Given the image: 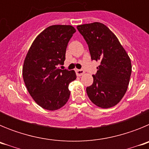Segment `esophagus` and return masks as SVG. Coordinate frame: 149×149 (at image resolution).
Instances as JSON below:
<instances>
[{"label": "esophagus", "instance_id": "obj_1", "mask_svg": "<svg viewBox=\"0 0 149 149\" xmlns=\"http://www.w3.org/2000/svg\"><path fill=\"white\" fill-rule=\"evenodd\" d=\"M84 73H85V72L82 69H77L76 70V74H77V76H82L83 74H84Z\"/></svg>", "mask_w": 149, "mask_h": 149}]
</instances>
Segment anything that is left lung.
Returning a JSON list of instances; mask_svg holds the SVG:
<instances>
[{"instance_id": "obj_1", "label": "left lung", "mask_w": 149, "mask_h": 149, "mask_svg": "<svg viewBox=\"0 0 149 149\" xmlns=\"http://www.w3.org/2000/svg\"><path fill=\"white\" fill-rule=\"evenodd\" d=\"M89 46L91 59L99 61L93 84L86 88L90 101L101 108L114 107L122 100L131 74V62L119 39L100 22L77 26Z\"/></svg>"}]
</instances>
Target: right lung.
Wrapping results in <instances>:
<instances>
[{"label": "right lung", "instance_id": "1", "mask_svg": "<svg viewBox=\"0 0 149 149\" xmlns=\"http://www.w3.org/2000/svg\"><path fill=\"white\" fill-rule=\"evenodd\" d=\"M76 32L72 25H51L36 36L24 61L22 74L28 93L38 105L56 110L66 104L68 85L77 78L74 70L60 69L68 43Z\"/></svg>", "mask_w": 149, "mask_h": 149}]
</instances>
